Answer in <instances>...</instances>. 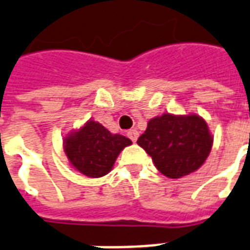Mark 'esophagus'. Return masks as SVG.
Returning <instances> with one entry per match:
<instances>
[{
    "instance_id": "esophagus-1",
    "label": "esophagus",
    "mask_w": 250,
    "mask_h": 250,
    "mask_svg": "<svg viewBox=\"0 0 250 250\" xmlns=\"http://www.w3.org/2000/svg\"><path fill=\"white\" fill-rule=\"evenodd\" d=\"M127 136H128V138H130L131 140H132V142H136V140H138V136H139V132H138V131L136 130H130L128 131V132H127Z\"/></svg>"
}]
</instances>
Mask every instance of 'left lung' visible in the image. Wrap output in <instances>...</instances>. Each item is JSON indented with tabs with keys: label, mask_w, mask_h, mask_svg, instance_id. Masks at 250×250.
I'll return each instance as SVG.
<instances>
[{
	"label": "left lung",
	"mask_w": 250,
	"mask_h": 250,
	"mask_svg": "<svg viewBox=\"0 0 250 250\" xmlns=\"http://www.w3.org/2000/svg\"><path fill=\"white\" fill-rule=\"evenodd\" d=\"M212 136L203 118L163 114L148 122L138 144L164 176L189 175L203 166L212 148Z\"/></svg>",
	"instance_id": "8db88e82"
}]
</instances>
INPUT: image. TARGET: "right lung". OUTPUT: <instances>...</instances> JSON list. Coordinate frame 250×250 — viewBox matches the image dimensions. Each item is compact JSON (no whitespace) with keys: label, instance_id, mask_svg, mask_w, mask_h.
Listing matches in <instances>:
<instances>
[{"label":"right lung","instance_id":"right-lung-1","mask_svg":"<svg viewBox=\"0 0 250 250\" xmlns=\"http://www.w3.org/2000/svg\"><path fill=\"white\" fill-rule=\"evenodd\" d=\"M132 143L123 135L111 134L101 123L90 120L64 139V152L75 169L88 177L107 175L120 151Z\"/></svg>","mask_w":250,"mask_h":250}]
</instances>
